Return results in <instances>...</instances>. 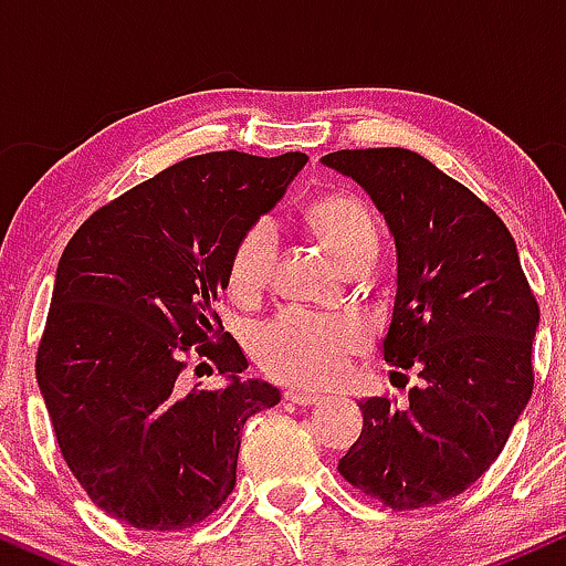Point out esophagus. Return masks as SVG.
<instances>
[{
  "label": "esophagus",
  "mask_w": 566,
  "mask_h": 566,
  "mask_svg": "<svg viewBox=\"0 0 566 566\" xmlns=\"http://www.w3.org/2000/svg\"><path fill=\"white\" fill-rule=\"evenodd\" d=\"M284 399L292 401V405H297V407H314V405H319L324 396L303 391V388H290V391H284Z\"/></svg>",
  "instance_id": "obj_1"
}]
</instances>
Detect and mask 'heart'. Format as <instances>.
Returning a JSON list of instances; mask_svg holds the SVG:
<instances>
[{
  "label": "heart",
  "instance_id": "heart-1",
  "mask_svg": "<svg viewBox=\"0 0 566 566\" xmlns=\"http://www.w3.org/2000/svg\"><path fill=\"white\" fill-rule=\"evenodd\" d=\"M308 223L343 271L356 261L375 258L378 226L359 199L333 193L308 210ZM276 261V231L258 220L239 237L229 261V290L237 297H255L265 287ZM359 322L346 316H316L284 311L258 333L255 354L263 369L279 380L324 386L343 373L346 361L365 348Z\"/></svg>",
  "mask_w": 566,
  "mask_h": 566
}]
</instances>
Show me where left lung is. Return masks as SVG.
<instances>
[{
  "label": "left lung",
  "instance_id": "1",
  "mask_svg": "<svg viewBox=\"0 0 566 566\" xmlns=\"http://www.w3.org/2000/svg\"><path fill=\"white\" fill-rule=\"evenodd\" d=\"M322 161L365 188L394 233L382 359L420 378L405 407L359 401L365 426L337 471L394 511L444 503L495 463L527 407L541 308L503 220L426 157L346 148Z\"/></svg>",
  "mask_w": 566,
  "mask_h": 566
}]
</instances>
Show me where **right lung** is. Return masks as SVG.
<instances>
[{
    "label": "right lung",
    "instance_id": "1",
    "mask_svg": "<svg viewBox=\"0 0 566 566\" xmlns=\"http://www.w3.org/2000/svg\"><path fill=\"white\" fill-rule=\"evenodd\" d=\"M305 161L301 151L184 159L93 212L63 250L39 391L76 482L129 527L175 532L218 511L237 484L247 418L282 399L269 382L239 380L247 359L216 303L239 237ZM191 353L230 386L186 389Z\"/></svg>",
    "mask_w": 566,
    "mask_h": 566
}]
</instances>
